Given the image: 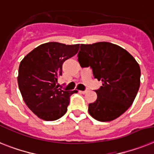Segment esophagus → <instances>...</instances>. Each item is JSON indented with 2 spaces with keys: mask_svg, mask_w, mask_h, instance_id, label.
I'll use <instances>...</instances> for the list:
<instances>
[{
  "mask_svg": "<svg viewBox=\"0 0 154 154\" xmlns=\"http://www.w3.org/2000/svg\"><path fill=\"white\" fill-rule=\"evenodd\" d=\"M89 91V90H88V89H85V90H83V91H80L81 92V93H82V94H86L87 92Z\"/></svg>",
  "mask_w": 154,
  "mask_h": 154,
  "instance_id": "esophagus-1",
  "label": "esophagus"
}]
</instances>
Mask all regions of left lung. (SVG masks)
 Instances as JSON below:
<instances>
[{"label": "left lung", "instance_id": "1", "mask_svg": "<svg viewBox=\"0 0 154 154\" xmlns=\"http://www.w3.org/2000/svg\"><path fill=\"white\" fill-rule=\"evenodd\" d=\"M81 67L91 68L94 78L102 85L95 90L97 97L89 104L94 119L110 122L133 104L140 87L141 69L133 56L109 42L81 45L77 54Z\"/></svg>", "mask_w": 154, "mask_h": 154}]
</instances>
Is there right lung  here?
<instances>
[{"label": "right lung", "mask_w": 154, "mask_h": 154, "mask_svg": "<svg viewBox=\"0 0 154 154\" xmlns=\"http://www.w3.org/2000/svg\"><path fill=\"white\" fill-rule=\"evenodd\" d=\"M78 49V44L49 42L35 48L20 61L19 89L26 105L41 119L55 121L67 112L70 96L77 91L62 89L57 82L64 62Z\"/></svg>", "instance_id": "obj_1"}]
</instances>
